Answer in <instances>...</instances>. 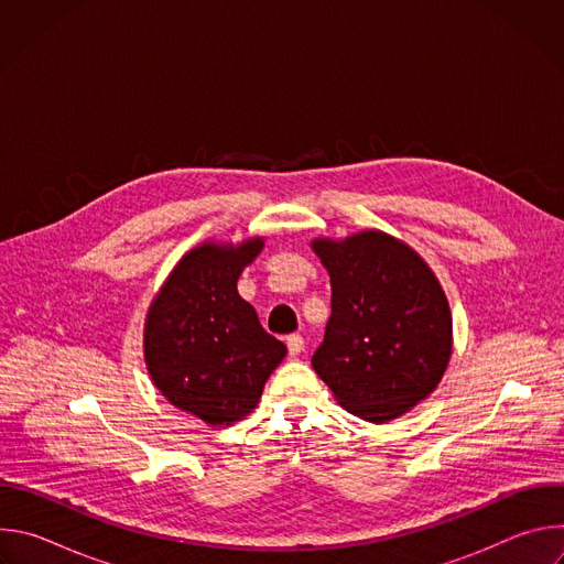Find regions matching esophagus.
<instances>
[{
    "instance_id": "obj_1",
    "label": "esophagus",
    "mask_w": 564,
    "mask_h": 564,
    "mask_svg": "<svg viewBox=\"0 0 564 564\" xmlns=\"http://www.w3.org/2000/svg\"><path fill=\"white\" fill-rule=\"evenodd\" d=\"M285 344H288V352H290V357L301 355V352H303V348H305V344H303V337H301V335H290V337L285 339Z\"/></svg>"
}]
</instances>
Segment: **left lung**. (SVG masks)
Masks as SVG:
<instances>
[{"mask_svg": "<svg viewBox=\"0 0 564 564\" xmlns=\"http://www.w3.org/2000/svg\"><path fill=\"white\" fill-rule=\"evenodd\" d=\"M310 248L333 288L314 372L348 413L372 424L401 417L440 386L453 352L451 307L435 272L379 229L314 238Z\"/></svg>", "mask_w": 564, "mask_h": 564, "instance_id": "obj_1", "label": "left lung"}]
</instances>
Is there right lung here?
<instances>
[{"label":"right lung","mask_w":564,"mask_h":564,"mask_svg":"<svg viewBox=\"0 0 564 564\" xmlns=\"http://www.w3.org/2000/svg\"><path fill=\"white\" fill-rule=\"evenodd\" d=\"M203 240L170 272L153 296L142 333L147 372L178 411L209 426L248 417L288 348L259 324L236 281L263 250Z\"/></svg>","instance_id":"right-lung-1"}]
</instances>
